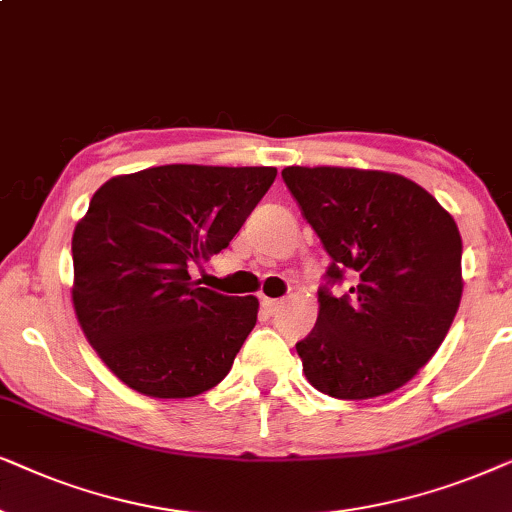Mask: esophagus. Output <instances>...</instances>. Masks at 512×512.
<instances>
[{
	"instance_id": "1",
	"label": "esophagus",
	"mask_w": 512,
	"mask_h": 512,
	"mask_svg": "<svg viewBox=\"0 0 512 512\" xmlns=\"http://www.w3.org/2000/svg\"><path fill=\"white\" fill-rule=\"evenodd\" d=\"M281 299H271V297H262V309L269 313V316H274V313L281 309Z\"/></svg>"
}]
</instances>
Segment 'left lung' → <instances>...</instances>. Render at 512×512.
Wrapping results in <instances>:
<instances>
[{
	"instance_id": "left-lung-1",
	"label": "left lung",
	"mask_w": 512,
	"mask_h": 512,
	"mask_svg": "<svg viewBox=\"0 0 512 512\" xmlns=\"http://www.w3.org/2000/svg\"><path fill=\"white\" fill-rule=\"evenodd\" d=\"M283 180L332 257L297 353L320 393L377 398L440 349L461 302V234L417 182L384 170L290 166ZM352 276L342 298L329 285Z\"/></svg>"
}]
</instances>
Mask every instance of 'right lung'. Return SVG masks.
Returning <instances> with one entry per match:
<instances>
[{"label":"right lung","instance_id":"1","mask_svg":"<svg viewBox=\"0 0 512 512\" xmlns=\"http://www.w3.org/2000/svg\"><path fill=\"white\" fill-rule=\"evenodd\" d=\"M274 180L269 166L170 163L93 194L72 236V304L133 391L194 398L227 377L260 302L199 288L189 267L227 248Z\"/></svg>","mask_w":512,"mask_h":512}]
</instances>
